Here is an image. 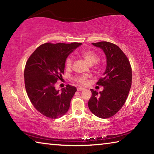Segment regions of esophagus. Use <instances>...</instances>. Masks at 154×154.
Instances as JSON below:
<instances>
[{
	"mask_svg": "<svg viewBox=\"0 0 154 154\" xmlns=\"http://www.w3.org/2000/svg\"><path fill=\"white\" fill-rule=\"evenodd\" d=\"M83 90H84V88H77V91H82Z\"/></svg>",
	"mask_w": 154,
	"mask_h": 154,
	"instance_id": "1",
	"label": "esophagus"
}]
</instances>
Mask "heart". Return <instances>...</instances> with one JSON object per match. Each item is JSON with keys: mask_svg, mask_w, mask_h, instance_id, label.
Wrapping results in <instances>:
<instances>
[{"mask_svg": "<svg viewBox=\"0 0 154 154\" xmlns=\"http://www.w3.org/2000/svg\"><path fill=\"white\" fill-rule=\"evenodd\" d=\"M81 56L85 60V62L90 65H92L97 62L98 60V56L94 51L85 50L81 53ZM65 64L67 68H71L72 64V59L71 58H68L65 62ZM75 82L80 85H85L87 83V79L85 77H77L75 78Z\"/></svg>", "mask_w": 154, "mask_h": 154, "instance_id": "1", "label": "heart"}]
</instances>
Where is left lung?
<instances>
[{
  "label": "left lung",
  "instance_id": "left-lung-1",
  "mask_svg": "<svg viewBox=\"0 0 154 154\" xmlns=\"http://www.w3.org/2000/svg\"><path fill=\"white\" fill-rule=\"evenodd\" d=\"M92 44L105 53L106 66L103 77L97 82L103 90H90L92 97L88 107L96 116L105 119L117 113L126 102L131 88L132 69L128 59L118 45L106 41Z\"/></svg>",
  "mask_w": 154,
  "mask_h": 154
}]
</instances>
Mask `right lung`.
Returning <instances> with one entry per match:
<instances>
[{
	"instance_id": "right-lung-1",
	"label": "right lung",
	"mask_w": 154,
	"mask_h": 154,
	"mask_svg": "<svg viewBox=\"0 0 154 154\" xmlns=\"http://www.w3.org/2000/svg\"><path fill=\"white\" fill-rule=\"evenodd\" d=\"M82 43H45L28 58L24 70L25 88L38 112L51 119L63 116L70 107L76 88L67 85L61 91L54 85L62 78L67 57Z\"/></svg>"
}]
</instances>
